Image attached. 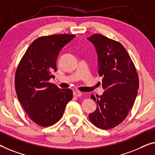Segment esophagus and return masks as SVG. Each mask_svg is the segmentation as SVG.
<instances>
[{
  "label": "esophagus",
  "mask_w": 155,
  "mask_h": 155,
  "mask_svg": "<svg viewBox=\"0 0 155 155\" xmlns=\"http://www.w3.org/2000/svg\"><path fill=\"white\" fill-rule=\"evenodd\" d=\"M73 94L74 95L75 97H80L82 93L80 91H76L73 92Z\"/></svg>",
  "instance_id": "obj_1"
}]
</instances>
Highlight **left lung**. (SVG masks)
Segmentation results:
<instances>
[{
  "label": "left lung",
  "instance_id": "8db88e82",
  "mask_svg": "<svg viewBox=\"0 0 155 155\" xmlns=\"http://www.w3.org/2000/svg\"><path fill=\"white\" fill-rule=\"evenodd\" d=\"M97 54L98 73L103 77L101 95L92 94L97 104L89 119L97 127L108 129L126 118L137 97L139 81L134 64L118 41L100 34L87 38Z\"/></svg>",
  "mask_w": 155,
  "mask_h": 155
}]
</instances>
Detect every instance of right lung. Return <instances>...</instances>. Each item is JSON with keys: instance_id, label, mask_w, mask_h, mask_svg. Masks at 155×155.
Returning a JSON list of instances; mask_svg holds the SVG:
<instances>
[{"instance_id": "obj_1", "label": "right lung", "mask_w": 155, "mask_h": 155, "mask_svg": "<svg viewBox=\"0 0 155 155\" xmlns=\"http://www.w3.org/2000/svg\"><path fill=\"white\" fill-rule=\"evenodd\" d=\"M74 35H52L36 39L28 48L15 74L18 100L36 124L42 127L54 124L63 116L72 99L71 89H60L48 82L57 71L56 61L62 48Z\"/></svg>"}]
</instances>
